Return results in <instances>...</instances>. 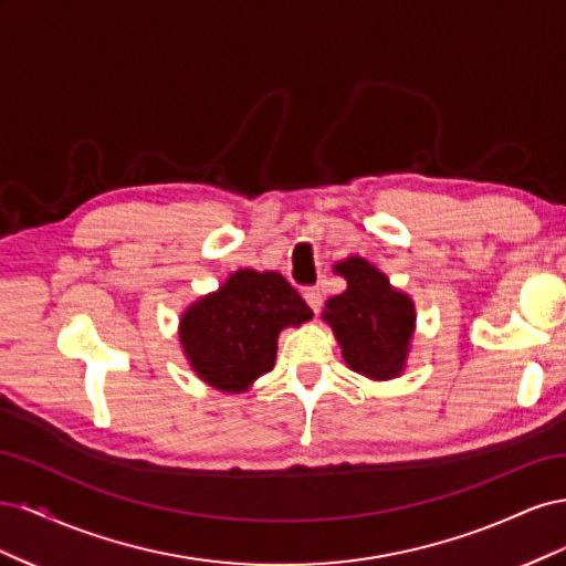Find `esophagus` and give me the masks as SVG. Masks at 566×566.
<instances>
[{
    "label": "esophagus",
    "mask_w": 566,
    "mask_h": 566,
    "mask_svg": "<svg viewBox=\"0 0 566 566\" xmlns=\"http://www.w3.org/2000/svg\"><path fill=\"white\" fill-rule=\"evenodd\" d=\"M304 300H306V304H310L316 314L321 312V306H323V293H321L318 285L306 287V290H304Z\"/></svg>",
    "instance_id": "obj_1"
}]
</instances>
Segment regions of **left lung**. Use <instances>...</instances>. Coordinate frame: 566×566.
<instances>
[{
	"instance_id": "8db88e82",
	"label": "left lung",
	"mask_w": 566,
	"mask_h": 566,
	"mask_svg": "<svg viewBox=\"0 0 566 566\" xmlns=\"http://www.w3.org/2000/svg\"><path fill=\"white\" fill-rule=\"evenodd\" d=\"M335 271L347 279V290L325 302L323 318L347 366L373 380L397 378L416 325L413 302L361 256H349Z\"/></svg>"
}]
</instances>
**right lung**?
I'll use <instances>...</instances> for the list:
<instances>
[{
  "label": "right lung",
  "instance_id": "right-lung-1",
  "mask_svg": "<svg viewBox=\"0 0 566 566\" xmlns=\"http://www.w3.org/2000/svg\"><path fill=\"white\" fill-rule=\"evenodd\" d=\"M312 316L281 273L241 269L184 314L179 337L205 382L243 391L276 364L279 333Z\"/></svg>",
  "mask_w": 566,
  "mask_h": 566
}]
</instances>
